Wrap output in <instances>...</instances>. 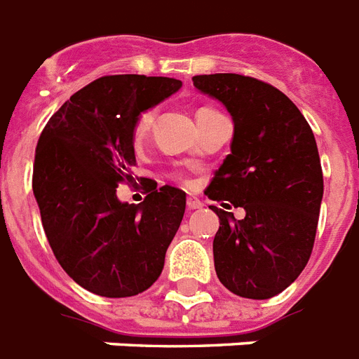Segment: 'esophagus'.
Listing matches in <instances>:
<instances>
[{"instance_id":"1","label":"esophagus","mask_w":359,"mask_h":359,"mask_svg":"<svg viewBox=\"0 0 359 359\" xmlns=\"http://www.w3.org/2000/svg\"><path fill=\"white\" fill-rule=\"evenodd\" d=\"M202 208V202L198 198H187V209L189 211H194V209Z\"/></svg>"}]
</instances>
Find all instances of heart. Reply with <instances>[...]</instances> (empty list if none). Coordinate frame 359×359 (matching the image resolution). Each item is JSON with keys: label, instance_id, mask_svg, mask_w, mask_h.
<instances>
[{"label": "heart", "instance_id": "1", "mask_svg": "<svg viewBox=\"0 0 359 359\" xmlns=\"http://www.w3.org/2000/svg\"><path fill=\"white\" fill-rule=\"evenodd\" d=\"M154 118H156V111H144V113L140 114L137 124H135V139H142L150 131L151 124H154Z\"/></svg>", "mask_w": 359, "mask_h": 359}]
</instances>
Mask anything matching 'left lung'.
Segmentation results:
<instances>
[{"label":"left lung","instance_id":"obj_1","mask_svg":"<svg viewBox=\"0 0 359 359\" xmlns=\"http://www.w3.org/2000/svg\"><path fill=\"white\" fill-rule=\"evenodd\" d=\"M193 83L233 120L231 151L205 194L245 209L237 220L211 205L220 220L213 241L217 276L243 298L276 297L313 250L325 191L313 131L285 94L259 79L209 74Z\"/></svg>","mask_w":359,"mask_h":359}]
</instances>
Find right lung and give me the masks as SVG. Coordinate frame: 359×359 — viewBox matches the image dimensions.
<instances>
[{
    "mask_svg": "<svg viewBox=\"0 0 359 359\" xmlns=\"http://www.w3.org/2000/svg\"><path fill=\"white\" fill-rule=\"evenodd\" d=\"M180 88L172 77H100L40 135L33 193L46 237L66 274L90 293L133 297L161 276L187 194L163 185L135 205L120 202L116 187L133 180L139 116Z\"/></svg>",
    "mask_w": 359,
    "mask_h": 359,
    "instance_id": "right-lung-1",
    "label": "right lung"
}]
</instances>
